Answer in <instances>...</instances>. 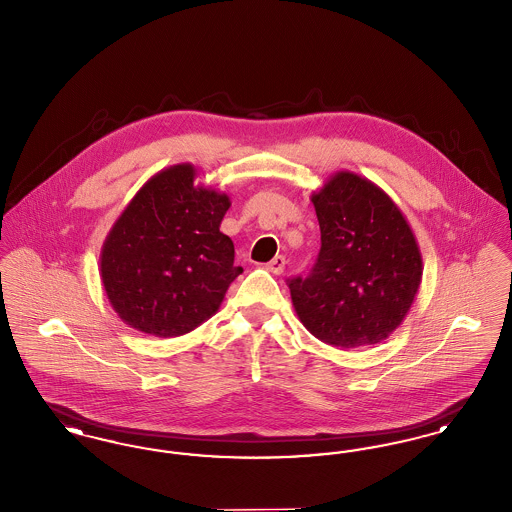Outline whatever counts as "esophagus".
Wrapping results in <instances>:
<instances>
[{
	"mask_svg": "<svg viewBox=\"0 0 512 512\" xmlns=\"http://www.w3.org/2000/svg\"><path fill=\"white\" fill-rule=\"evenodd\" d=\"M284 268H286V257H282V255L274 257L267 265L268 272H272V274H282Z\"/></svg>",
	"mask_w": 512,
	"mask_h": 512,
	"instance_id": "34e87169",
	"label": "esophagus"
}]
</instances>
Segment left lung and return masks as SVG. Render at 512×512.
Instances as JSON below:
<instances>
[{
    "instance_id": "8db88e82",
    "label": "left lung",
    "mask_w": 512,
    "mask_h": 512,
    "mask_svg": "<svg viewBox=\"0 0 512 512\" xmlns=\"http://www.w3.org/2000/svg\"><path fill=\"white\" fill-rule=\"evenodd\" d=\"M311 201L322 245L311 274L290 280L297 317L336 347L390 338L422 282L413 228L390 195L355 172L332 174Z\"/></svg>"
}]
</instances>
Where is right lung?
<instances>
[{
  "label": "right lung",
  "instance_id": "right-lung-1",
  "mask_svg": "<svg viewBox=\"0 0 512 512\" xmlns=\"http://www.w3.org/2000/svg\"><path fill=\"white\" fill-rule=\"evenodd\" d=\"M192 163L153 174L111 226L99 276L115 313L155 338L184 336L219 311L244 272L220 232L230 197L195 184Z\"/></svg>",
  "mask_w": 512,
  "mask_h": 512
}]
</instances>
